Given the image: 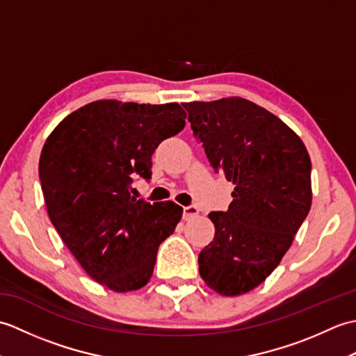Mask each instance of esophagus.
Listing matches in <instances>:
<instances>
[{
  "mask_svg": "<svg viewBox=\"0 0 356 356\" xmlns=\"http://www.w3.org/2000/svg\"><path fill=\"white\" fill-rule=\"evenodd\" d=\"M199 216V208L195 205H190L184 208V220H191V218Z\"/></svg>",
  "mask_w": 356,
  "mask_h": 356,
  "instance_id": "obj_1",
  "label": "esophagus"
}]
</instances>
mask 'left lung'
Masks as SVG:
<instances>
[{
  "mask_svg": "<svg viewBox=\"0 0 356 356\" xmlns=\"http://www.w3.org/2000/svg\"><path fill=\"white\" fill-rule=\"evenodd\" d=\"M211 166L236 185L216 236L199 254L211 289L241 295L264 282L291 248L312 203L311 157L277 116L241 97L182 104Z\"/></svg>",
  "mask_w": 356,
  "mask_h": 356,
  "instance_id": "8db88e82",
  "label": "left lung"
}]
</instances>
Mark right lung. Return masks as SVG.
I'll use <instances>...</instances> for the list:
<instances>
[{
    "instance_id": "1",
    "label": "right lung",
    "mask_w": 356,
    "mask_h": 356,
    "mask_svg": "<svg viewBox=\"0 0 356 356\" xmlns=\"http://www.w3.org/2000/svg\"><path fill=\"white\" fill-rule=\"evenodd\" d=\"M179 104L96 101L67 116L45 140L40 180L50 220L87 274L113 291L140 289L182 207L130 193L151 179V156L185 127Z\"/></svg>"
}]
</instances>
